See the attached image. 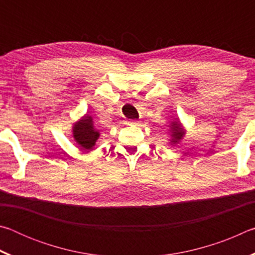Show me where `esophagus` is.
Instances as JSON below:
<instances>
[{"label": "esophagus", "mask_w": 255, "mask_h": 255, "mask_svg": "<svg viewBox=\"0 0 255 255\" xmlns=\"http://www.w3.org/2000/svg\"><path fill=\"white\" fill-rule=\"evenodd\" d=\"M139 122L138 120H130V122H128V125H131V126H139Z\"/></svg>", "instance_id": "34e87169"}]
</instances>
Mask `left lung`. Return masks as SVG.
Here are the masks:
<instances>
[{"label":"left lung","instance_id":"obj_1","mask_svg":"<svg viewBox=\"0 0 255 255\" xmlns=\"http://www.w3.org/2000/svg\"><path fill=\"white\" fill-rule=\"evenodd\" d=\"M170 132H171V137H172V143L175 144L183 137L184 135V129L181 127V124L179 122H174L172 123L170 126Z\"/></svg>","mask_w":255,"mask_h":255}]
</instances>
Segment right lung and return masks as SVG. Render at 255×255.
Returning a JSON list of instances; mask_svg holds the SVG:
<instances>
[{
  "mask_svg": "<svg viewBox=\"0 0 255 255\" xmlns=\"http://www.w3.org/2000/svg\"><path fill=\"white\" fill-rule=\"evenodd\" d=\"M73 136L76 143L83 149H91L100 133L93 126V120L90 116H84L73 127Z\"/></svg>",
  "mask_w": 255,
  "mask_h": 255,
  "instance_id": "obj_1",
  "label": "right lung"
}]
</instances>
